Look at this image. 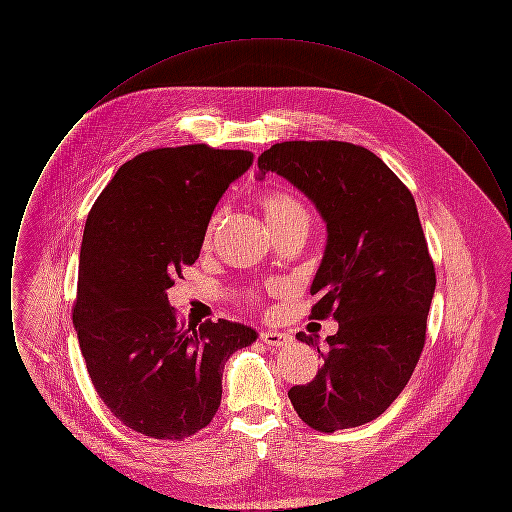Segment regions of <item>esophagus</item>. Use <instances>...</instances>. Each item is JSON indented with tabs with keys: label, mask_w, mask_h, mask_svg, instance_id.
<instances>
[{
	"label": "esophagus",
	"mask_w": 512,
	"mask_h": 512,
	"mask_svg": "<svg viewBox=\"0 0 512 512\" xmlns=\"http://www.w3.org/2000/svg\"><path fill=\"white\" fill-rule=\"evenodd\" d=\"M261 340L265 341L267 345H272V347H282V345L292 343V336H290V334H286V332L265 330V332H261Z\"/></svg>",
	"instance_id": "34e87169"
}]
</instances>
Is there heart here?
I'll use <instances>...</instances> for the list:
<instances>
[{"instance_id": "obj_1", "label": "heart", "mask_w": 512, "mask_h": 512, "mask_svg": "<svg viewBox=\"0 0 512 512\" xmlns=\"http://www.w3.org/2000/svg\"><path fill=\"white\" fill-rule=\"evenodd\" d=\"M257 203H259V207H261V211H263L265 220H267V224L272 232L282 230V228H290V226H295V224H305L307 226V222H309L305 207L288 190H282V188L267 190V192L259 195ZM217 224H219V215H215L213 220H211L207 238L213 234Z\"/></svg>"}]
</instances>
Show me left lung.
<instances>
[{"label":"left lung","mask_w":512,"mask_h":512,"mask_svg":"<svg viewBox=\"0 0 512 512\" xmlns=\"http://www.w3.org/2000/svg\"><path fill=\"white\" fill-rule=\"evenodd\" d=\"M259 178L276 172L307 195L326 222V249L311 318L338 320L317 347L322 366L288 391L299 418L318 432L355 428L384 413L407 386L426 341L436 270L409 188L365 147L317 140L263 151Z\"/></svg>","instance_id":"1"}]
</instances>
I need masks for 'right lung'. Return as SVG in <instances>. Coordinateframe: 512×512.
I'll return each instance as SVG.
<instances>
[{"label":"right lung","instance_id":"right-lung-1","mask_svg":"<svg viewBox=\"0 0 512 512\" xmlns=\"http://www.w3.org/2000/svg\"><path fill=\"white\" fill-rule=\"evenodd\" d=\"M251 163L244 149H151L122 165L88 213L74 328L101 401L134 432L182 441L205 428L219 411L224 363L257 340L222 318L186 328L167 297Z\"/></svg>","mask_w":512,"mask_h":512}]
</instances>
